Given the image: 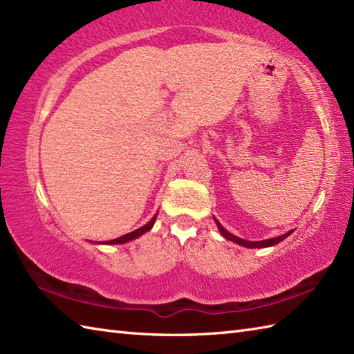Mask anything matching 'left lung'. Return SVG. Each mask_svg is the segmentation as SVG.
<instances>
[{
	"instance_id": "1",
	"label": "left lung",
	"mask_w": 354,
	"mask_h": 354,
	"mask_svg": "<svg viewBox=\"0 0 354 354\" xmlns=\"http://www.w3.org/2000/svg\"><path fill=\"white\" fill-rule=\"evenodd\" d=\"M214 222H216V225H217V228H219V232L221 234L227 239V240H231V242H234V243H237V245H242V246H245V248H268V246H274V245H277V243H280V242H283V240L288 237V236H290L292 232H293V230L292 231H288L286 232V234H283V236H278V237H274V239H266V240H260V242H250V240H245V239H240V237H237V236H234V234H231V232H228L227 230H225L222 225L219 223V221L216 219L214 217Z\"/></svg>"
}]
</instances>
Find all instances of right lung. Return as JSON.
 Returning <instances> with one entry per match:
<instances>
[{
	"label": "right lung",
	"instance_id": "right-lung-1",
	"mask_svg": "<svg viewBox=\"0 0 354 354\" xmlns=\"http://www.w3.org/2000/svg\"><path fill=\"white\" fill-rule=\"evenodd\" d=\"M156 216H158V214H155V216L152 217V221H150L149 223H146L145 227H141V228L135 230V231H132V232H127V234H124V236H122V237H118V239H114V240H108V242H100V243H106V245H122V243H127V242H131V240L137 239V237H140V236L145 234V232H147V231L152 230L153 223H155V221H156Z\"/></svg>",
	"mask_w": 354,
	"mask_h": 354
}]
</instances>
